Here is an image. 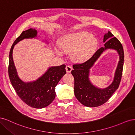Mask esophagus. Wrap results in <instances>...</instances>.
Here are the masks:
<instances>
[{"mask_svg":"<svg viewBox=\"0 0 135 135\" xmlns=\"http://www.w3.org/2000/svg\"><path fill=\"white\" fill-rule=\"evenodd\" d=\"M72 69H73L72 67L70 66H69V65H68V66H66V71L68 73H70L71 71V70H72Z\"/></svg>","mask_w":135,"mask_h":135,"instance_id":"34e87169","label":"esophagus"}]
</instances>
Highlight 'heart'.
I'll list each match as a JSON object with an SVG mask.
<instances>
[{
  "mask_svg": "<svg viewBox=\"0 0 135 135\" xmlns=\"http://www.w3.org/2000/svg\"><path fill=\"white\" fill-rule=\"evenodd\" d=\"M59 46L66 53H71V57L77 62H83L91 57L97 46V40L87 31H78L64 36Z\"/></svg>",
  "mask_w": 135,
  "mask_h": 135,
  "instance_id": "1",
  "label": "heart"
}]
</instances>
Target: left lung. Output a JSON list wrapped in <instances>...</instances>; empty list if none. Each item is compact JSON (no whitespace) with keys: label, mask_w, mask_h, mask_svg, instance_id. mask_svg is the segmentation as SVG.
Masks as SVG:
<instances>
[{"label":"left lung","mask_w":135,"mask_h":135,"mask_svg":"<svg viewBox=\"0 0 135 135\" xmlns=\"http://www.w3.org/2000/svg\"><path fill=\"white\" fill-rule=\"evenodd\" d=\"M104 47L98 50L92 57L83 64L73 65L71 74L74 78V94L80 103L85 107H99L107 102L119 87L124 63V51L122 44L110 31L104 36ZM107 49L116 50L120 60L113 80L109 86L101 89L94 85L89 78L91 68L103 52Z\"/></svg>","instance_id":"1"}]
</instances>
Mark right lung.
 Segmentation results:
<instances>
[{
  "label": "right lung",
  "mask_w": 135,
  "mask_h": 135,
  "mask_svg": "<svg viewBox=\"0 0 135 135\" xmlns=\"http://www.w3.org/2000/svg\"><path fill=\"white\" fill-rule=\"evenodd\" d=\"M37 34V30L31 28L23 31L16 39L9 52L8 73L12 86L20 99L32 108L42 109L51 104L55 99V87L66 74V65L49 67L42 76L34 80L25 81L20 78L13 59L14 47L23 39H38ZM42 42L49 44L47 39H43Z\"/></svg>",
  "instance_id": "1"
}]
</instances>
